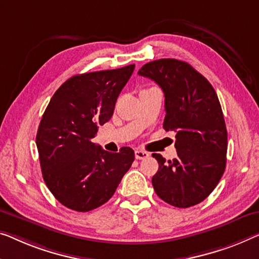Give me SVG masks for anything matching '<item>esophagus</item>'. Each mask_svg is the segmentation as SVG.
<instances>
[{
	"instance_id": "obj_1",
	"label": "esophagus",
	"mask_w": 259,
	"mask_h": 259,
	"mask_svg": "<svg viewBox=\"0 0 259 259\" xmlns=\"http://www.w3.org/2000/svg\"><path fill=\"white\" fill-rule=\"evenodd\" d=\"M149 156L150 153L143 151V150H136V151H135V157H136V159H145V158H148Z\"/></svg>"
}]
</instances>
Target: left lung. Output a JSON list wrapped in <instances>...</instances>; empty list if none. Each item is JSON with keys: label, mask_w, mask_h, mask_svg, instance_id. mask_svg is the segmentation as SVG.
Here are the masks:
<instances>
[{"label": "left lung", "mask_w": 259, "mask_h": 259, "mask_svg": "<svg viewBox=\"0 0 259 259\" xmlns=\"http://www.w3.org/2000/svg\"><path fill=\"white\" fill-rule=\"evenodd\" d=\"M138 74L163 90V126L177 133L178 157L166 161L152 154L159 164L152 177L154 191L171 206H195L214 191L227 163L228 135L216 92L190 64L177 59L150 61Z\"/></svg>", "instance_id": "8db88e82"}]
</instances>
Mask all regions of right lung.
Segmentation results:
<instances>
[{"instance_id": "1", "label": "right lung", "mask_w": 259, "mask_h": 259, "mask_svg": "<svg viewBox=\"0 0 259 259\" xmlns=\"http://www.w3.org/2000/svg\"><path fill=\"white\" fill-rule=\"evenodd\" d=\"M135 65L83 73L65 81L41 117L36 144L43 178L55 198L76 211L106 203L135 160L133 149L105 151L92 142L109 121Z\"/></svg>"}]
</instances>
